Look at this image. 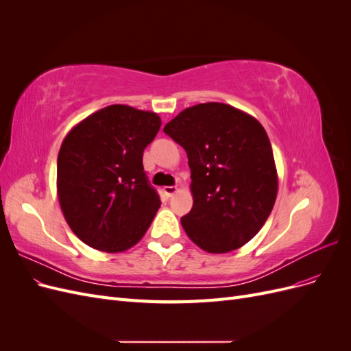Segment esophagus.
Wrapping results in <instances>:
<instances>
[{
  "instance_id": "esophagus-1",
  "label": "esophagus",
  "mask_w": 351,
  "mask_h": 351,
  "mask_svg": "<svg viewBox=\"0 0 351 351\" xmlns=\"http://www.w3.org/2000/svg\"><path fill=\"white\" fill-rule=\"evenodd\" d=\"M177 187L176 186H165L164 189H162V192H164V195L167 196V197H171L173 195H176L177 193Z\"/></svg>"
}]
</instances>
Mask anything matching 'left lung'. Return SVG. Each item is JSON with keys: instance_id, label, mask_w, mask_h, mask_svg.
I'll list each match as a JSON object with an SVG mask.
<instances>
[{"instance_id": "8db88e82", "label": "left lung", "mask_w": 351, "mask_h": 351, "mask_svg": "<svg viewBox=\"0 0 351 351\" xmlns=\"http://www.w3.org/2000/svg\"><path fill=\"white\" fill-rule=\"evenodd\" d=\"M164 132L189 158L193 208L182 218L189 239L208 253L244 246L267 222L278 192L262 124L231 105L206 102L183 110Z\"/></svg>"}]
</instances>
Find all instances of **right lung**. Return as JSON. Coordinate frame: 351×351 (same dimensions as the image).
I'll return each mask as SVG.
<instances>
[{"mask_svg":"<svg viewBox=\"0 0 351 351\" xmlns=\"http://www.w3.org/2000/svg\"><path fill=\"white\" fill-rule=\"evenodd\" d=\"M161 127L159 115L110 105L67 133L57 159L58 202L84 244L119 253L139 241L161 206L143 171V151Z\"/></svg>","mask_w":351,"mask_h":351,"instance_id":"obj_1","label":"right lung"}]
</instances>
